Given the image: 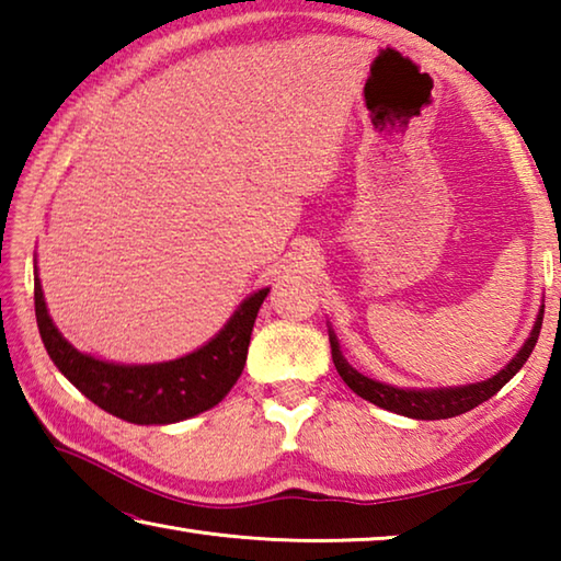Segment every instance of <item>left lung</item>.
I'll use <instances>...</instances> for the list:
<instances>
[{
  "label": "left lung",
  "instance_id": "obj_1",
  "mask_svg": "<svg viewBox=\"0 0 561 561\" xmlns=\"http://www.w3.org/2000/svg\"><path fill=\"white\" fill-rule=\"evenodd\" d=\"M542 317H545V307L539 309L535 327H531V331H529V339L525 341V346L517 351V356L512 358L500 374H495L492 378H488V381H480V383L453 386V388H396V386H388L381 381H374V378L358 374L354 366H348V360L344 358V354H341L334 331L329 329L331 358H334V366H336L339 376L344 378V383L356 396L366 398L368 403L386 408V411L398 413V415L415 417V421H440V417H455L460 413L472 411L474 405L485 403L488 398L495 396L500 388L505 386L522 366H525V360L529 358L531 348H535L537 339H539Z\"/></svg>",
  "mask_w": 561,
  "mask_h": 561
}]
</instances>
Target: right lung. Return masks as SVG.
<instances>
[{"label": "right lung", "instance_id": "add662e5", "mask_svg": "<svg viewBox=\"0 0 561 561\" xmlns=\"http://www.w3.org/2000/svg\"><path fill=\"white\" fill-rule=\"evenodd\" d=\"M267 291L250 294L220 334L193 354L144 366L111 364L73 348L46 311L39 277L34 279V307L46 354L89 401L128 423L168 425L207 411L230 393L244 368L254 319Z\"/></svg>", "mask_w": 561, "mask_h": 561}]
</instances>
